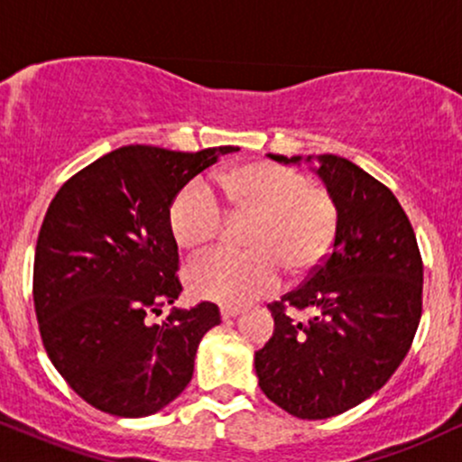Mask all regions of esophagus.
<instances>
[{"instance_id": "1", "label": "esophagus", "mask_w": 462, "mask_h": 462, "mask_svg": "<svg viewBox=\"0 0 462 462\" xmlns=\"http://www.w3.org/2000/svg\"><path fill=\"white\" fill-rule=\"evenodd\" d=\"M241 309H236V306H221V317L224 319H232V317H238L241 315Z\"/></svg>"}]
</instances>
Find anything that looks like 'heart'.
<instances>
[{
  "label": "heart",
  "instance_id": "1",
  "mask_svg": "<svg viewBox=\"0 0 462 462\" xmlns=\"http://www.w3.org/2000/svg\"><path fill=\"white\" fill-rule=\"evenodd\" d=\"M221 201L235 217L254 215L247 252L217 249L189 264L187 286L199 300L245 306L272 293L282 272L315 269L338 235V204L298 169L254 162L217 178ZM204 180H190L169 204V230L180 247L198 252L219 241L227 213Z\"/></svg>",
  "mask_w": 462,
  "mask_h": 462
}]
</instances>
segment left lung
I'll use <instances>...</instances> for the list:
<instances>
[{"label":"left lung","mask_w":462,"mask_h":462,"mask_svg":"<svg viewBox=\"0 0 462 462\" xmlns=\"http://www.w3.org/2000/svg\"><path fill=\"white\" fill-rule=\"evenodd\" d=\"M317 173L338 204L337 241L304 284L267 306L275 330L254 358L263 393L300 419L341 415L383 389L421 319V254L391 189L332 153ZM291 308L313 315L295 322Z\"/></svg>","instance_id":"1"}]
</instances>
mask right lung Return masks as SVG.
Instances as JSON below:
<instances>
[{
  "mask_svg": "<svg viewBox=\"0 0 462 462\" xmlns=\"http://www.w3.org/2000/svg\"><path fill=\"white\" fill-rule=\"evenodd\" d=\"M236 150L125 145L51 199L34 254L36 321L58 374L97 411L153 415L193 378L201 337L221 315L201 301L152 321L182 293L167 213L189 180Z\"/></svg>",
  "mask_w": 462,
  "mask_h": 462,
  "instance_id": "add662e5",
  "label": "right lung"
}]
</instances>
